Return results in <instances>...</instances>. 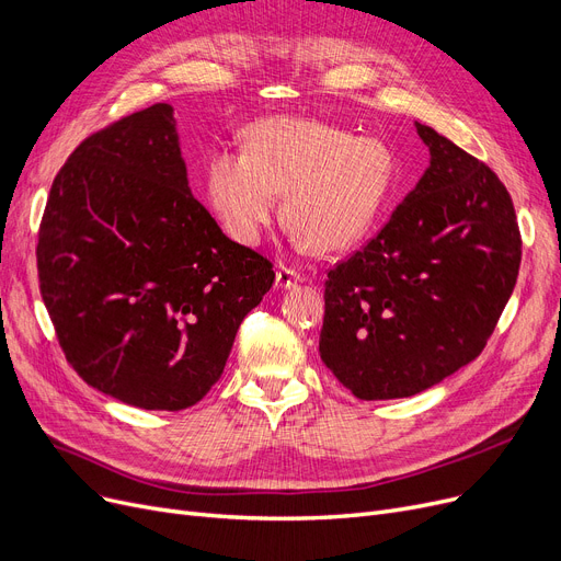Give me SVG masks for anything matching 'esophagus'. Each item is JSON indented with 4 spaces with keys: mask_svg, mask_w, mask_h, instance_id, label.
<instances>
[{
    "mask_svg": "<svg viewBox=\"0 0 561 561\" xmlns=\"http://www.w3.org/2000/svg\"><path fill=\"white\" fill-rule=\"evenodd\" d=\"M304 280H306L304 274H299V272H295V270H289V266H285V264H280L278 270H276V285H278V287H291V285L304 283Z\"/></svg>",
    "mask_w": 561,
    "mask_h": 561,
    "instance_id": "34e87169",
    "label": "esophagus"
}]
</instances>
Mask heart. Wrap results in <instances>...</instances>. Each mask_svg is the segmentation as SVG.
<instances>
[{
  "label": "heart",
  "instance_id": "obj_1",
  "mask_svg": "<svg viewBox=\"0 0 561 561\" xmlns=\"http://www.w3.org/2000/svg\"><path fill=\"white\" fill-rule=\"evenodd\" d=\"M394 186L392 150L371 137L310 118H264L244 131L242 152L205 164V198L239 244H257L276 219L301 249L340 253L375 226Z\"/></svg>",
  "mask_w": 561,
  "mask_h": 561
}]
</instances>
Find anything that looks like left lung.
Wrapping results in <instances>:
<instances>
[{
  "instance_id": "obj_1",
  "label": "left lung",
  "mask_w": 561,
  "mask_h": 561,
  "mask_svg": "<svg viewBox=\"0 0 561 561\" xmlns=\"http://www.w3.org/2000/svg\"><path fill=\"white\" fill-rule=\"evenodd\" d=\"M432 164L388 224L329 270L319 354L358 399L417 394L474 360L520 266L502 180L415 123Z\"/></svg>"
}]
</instances>
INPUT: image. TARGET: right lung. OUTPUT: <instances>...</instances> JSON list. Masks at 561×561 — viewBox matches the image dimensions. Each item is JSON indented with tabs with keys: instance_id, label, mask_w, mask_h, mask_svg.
Listing matches in <instances>:
<instances>
[{
	"instance_id": "right-lung-1",
	"label": "right lung",
	"mask_w": 561,
	"mask_h": 561,
	"mask_svg": "<svg viewBox=\"0 0 561 561\" xmlns=\"http://www.w3.org/2000/svg\"><path fill=\"white\" fill-rule=\"evenodd\" d=\"M36 260L70 367L146 411L201 402L276 278L192 196L164 102L72 150L51 182Z\"/></svg>"
}]
</instances>
